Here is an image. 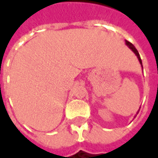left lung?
<instances>
[{"instance_id":"left-lung-1","label":"left lung","mask_w":158,"mask_h":158,"mask_svg":"<svg viewBox=\"0 0 158 158\" xmlns=\"http://www.w3.org/2000/svg\"><path fill=\"white\" fill-rule=\"evenodd\" d=\"M125 44H126V46H127L128 48H130V49H131V50H132V51H133V52H134V53L135 54V56H137V58H138V60H139V62H140V64H141V66H142V68H143L142 60H141V57H140V55H139V53H138L137 49L135 48V46H134V45H133L132 43H130L129 41H126V40H125ZM138 111H139V110H138ZM138 111L136 112V114L138 113ZM135 116H136V115H135Z\"/></svg>"}]
</instances>
